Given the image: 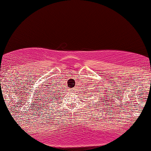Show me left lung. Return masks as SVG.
Segmentation results:
<instances>
[{"label":"left lung","instance_id":"8db88e82","mask_svg":"<svg viewBox=\"0 0 151 151\" xmlns=\"http://www.w3.org/2000/svg\"><path fill=\"white\" fill-rule=\"evenodd\" d=\"M88 92H89V91H88Z\"/></svg>","mask_w":151,"mask_h":151}]
</instances>
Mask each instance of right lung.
I'll return each mask as SVG.
<instances>
[{"mask_svg": "<svg viewBox=\"0 0 151 151\" xmlns=\"http://www.w3.org/2000/svg\"><path fill=\"white\" fill-rule=\"evenodd\" d=\"M54 87H56L54 85V86H51V87H49L50 88L49 89H51V92L49 93V95H48V98H47V101H45V102H47L48 103V102H50V101L54 100H56L57 99H58L57 98V96H58V93H60V92H58V86L57 88H54Z\"/></svg>", "mask_w": 151, "mask_h": 151, "instance_id": "1", "label": "right lung"}]
</instances>
